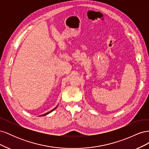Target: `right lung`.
Instances as JSON below:
<instances>
[{
	"instance_id": "right-lung-1",
	"label": "right lung",
	"mask_w": 149,
	"mask_h": 149,
	"mask_svg": "<svg viewBox=\"0 0 149 149\" xmlns=\"http://www.w3.org/2000/svg\"><path fill=\"white\" fill-rule=\"evenodd\" d=\"M57 106H56V107H55V108H54V109H53V110H52V111H50V112H47V113H46V114H43V115H42V116H46V115H47V114H49V112H52V111H54V110H55V109H56V107H57Z\"/></svg>"
}]
</instances>
